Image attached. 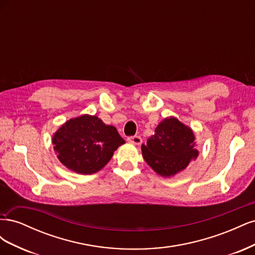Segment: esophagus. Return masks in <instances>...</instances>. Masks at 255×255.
Returning <instances> with one entry per match:
<instances>
[{
    "mask_svg": "<svg viewBox=\"0 0 255 255\" xmlns=\"http://www.w3.org/2000/svg\"><path fill=\"white\" fill-rule=\"evenodd\" d=\"M128 140L129 142L134 143V144H137V145H139V144L142 142L141 137H140V136H138V135H135V136H129V137H128Z\"/></svg>",
    "mask_w": 255,
    "mask_h": 255,
    "instance_id": "obj_1",
    "label": "esophagus"
}]
</instances>
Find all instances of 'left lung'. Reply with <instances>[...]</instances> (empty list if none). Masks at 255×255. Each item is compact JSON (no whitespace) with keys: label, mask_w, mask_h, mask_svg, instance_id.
Wrapping results in <instances>:
<instances>
[{"label":"left lung","mask_w":255,"mask_h":255,"mask_svg":"<svg viewBox=\"0 0 255 255\" xmlns=\"http://www.w3.org/2000/svg\"><path fill=\"white\" fill-rule=\"evenodd\" d=\"M192 130L176 118L161 121L145 144L141 145L142 156L156 173L171 176L187 167L198 156L194 149Z\"/></svg>","instance_id":"obj_1"}]
</instances>
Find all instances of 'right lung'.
Segmentation results:
<instances>
[{"label": "right lung", "mask_w": 255, "mask_h": 255, "mask_svg": "<svg viewBox=\"0 0 255 255\" xmlns=\"http://www.w3.org/2000/svg\"><path fill=\"white\" fill-rule=\"evenodd\" d=\"M52 142L58 159L67 168L91 174L101 170L126 141L115 127L106 126L96 116L84 115L66 122Z\"/></svg>", "instance_id": "right-lung-1"}]
</instances>
